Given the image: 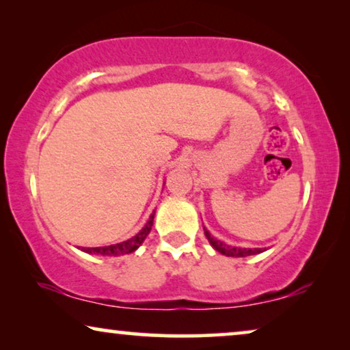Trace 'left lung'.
<instances>
[{
    "instance_id": "1",
    "label": "left lung",
    "mask_w": 350,
    "mask_h": 350,
    "mask_svg": "<svg viewBox=\"0 0 350 350\" xmlns=\"http://www.w3.org/2000/svg\"><path fill=\"white\" fill-rule=\"evenodd\" d=\"M204 232L205 236H207L210 245H212L215 250L221 253V255H226V256H234V258H243V256H250V255H258V253L265 252L262 248H239V247H231L228 245V243H224L221 241H217V239L210 236V232L207 229L204 228Z\"/></svg>"
}]
</instances>
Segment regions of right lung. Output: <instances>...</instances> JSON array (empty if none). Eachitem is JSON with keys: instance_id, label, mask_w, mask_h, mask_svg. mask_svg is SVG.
<instances>
[{"instance_id": "obj_1", "label": "right lung", "mask_w": 350, "mask_h": 350, "mask_svg": "<svg viewBox=\"0 0 350 350\" xmlns=\"http://www.w3.org/2000/svg\"><path fill=\"white\" fill-rule=\"evenodd\" d=\"M152 221H154V212L148 219V223L145 224V228L142 229L140 232L135 234L132 239L129 241L114 243V245H107V247H92V248H81V250L85 253H95V255H102V256H119V255H127V253L135 252L138 247L142 245L143 241H145L148 234L151 231Z\"/></svg>"}]
</instances>
